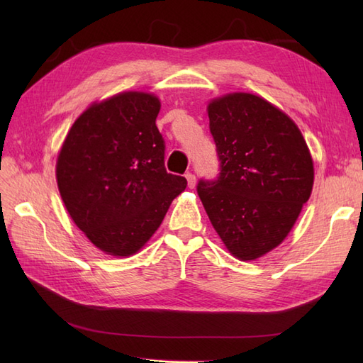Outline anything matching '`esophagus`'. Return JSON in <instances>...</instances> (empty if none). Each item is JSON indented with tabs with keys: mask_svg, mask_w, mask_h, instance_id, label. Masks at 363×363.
<instances>
[{
	"mask_svg": "<svg viewBox=\"0 0 363 363\" xmlns=\"http://www.w3.org/2000/svg\"><path fill=\"white\" fill-rule=\"evenodd\" d=\"M186 180H188V188H189V189H194L195 184H196L195 175L191 174V172H188V174H186Z\"/></svg>",
	"mask_w": 363,
	"mask_h": 363,
	"instance_id": "obj_1",
	"label": "esophagus"
}]
</instances>
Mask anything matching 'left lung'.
I'll list each match as a JSON object with an SVG mask.
<instances>
[{
	"mask_svg": "<svg viewBox=\"0 0 363 363\" xmlns=\"http://www.w3.org/2000/svg\"><path fill=\"white\" fill-rule=\"evenodd\" d=\"M207 115L221 172L196 191L230 255L256 260L286 239L309 200L311 150L298 125L259 95L216 96Z\"/></svg>",
	"mask_w": 363,
	"mask_h": 363,
	"instance_id": "obj_1",
	"label": "left lung"
}]
</instances>
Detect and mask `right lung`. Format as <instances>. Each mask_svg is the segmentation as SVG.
<instances>
[{
    "mask_svg": "<svg viewBox=\"0 0 363 363\" xmlns=\"http://www.w3.org/2000/svg\"><path fill=\"white\" fill-rule=\"evenodd\" d=\"M159 112L160 100L151 92L95 101L74 121L57 155L65 207L108 256L130 257L144 248L188 184L164 169Z\"/></svg>",
    "mask_w": 363,
    "mask_h": 363,
    "instance_id": "obj_1",
    "label": "right lung"
}]
</instances>
